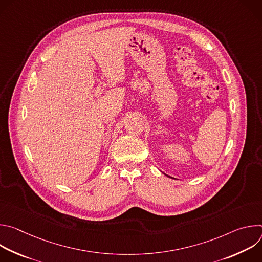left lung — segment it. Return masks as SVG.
<instances>
[{"label": "left lung", "mask_w": 262, "mask_h": 262, "mask_svg": "<svg viewBox=\"0 0 262 262\" xmlns=\"http://www.w3.org/2000/svg\"><path fill=\"white\" fill-rule=\"evenodd\" d=\"M167 176H168V175H167Z\"/></svg>", "instance_id": "8db88e82"}]
</instances>
